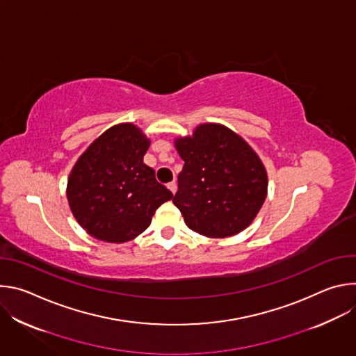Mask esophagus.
I'll use <instances>...</instances> for the list:
<instances>
[{
  "label": "esophagus",
  "instance_id": "34e87169",
  "mask_svg": "<svg viewBox=\"0 0 356 356\" xmlns=\"http://www.w3.org/2000/svg\"><path fill=\"white\" fill-rule=\"evenodd\" d=\"M168 188L175 194L176 193V190H177V184H176V181L173 180V181H170V183H168Z\"/></svg>",
  "mask_w": 356,
  "mask_h": 356
}]
</instances>
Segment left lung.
Instances as JSON below:
<instances>
[{
  "label": "left lung",
  "mask_w": 356,
  "mask_h": 356,
  "mask_svg": "<svg viewBox=\"0 0 356 356\" xmlns=\"http://www.w3.org/2000/svg\"><path fill=\"white\" fill-rule=\"evenodd\" d=\"M184 161L173 198L186 225L209 238L239 234L255 220L268 194V173L249 143L216 122L175 139Z\"/></svg>",
  "instance_id": "left-lung-1"
}]
</instances>
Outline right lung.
I'll return each mask as SVG.
<instances>
[{
    "label": "right lung",
    "mask_w": 356,
    "mask_h": 356,
    "mask_svg": "<svg viewBox=\"0 0 356 356\" xmlns=\"http://www.w3.org/2000/svg\"><path fill=\"white\" fill-rule=\"evenodd\" d=\"M150 140L131 122L101 134L77 159L67 179L73 217L95 239L122 243L142 234L173 194L143 163Z\"/></svg>",
    "instance_id": "1"
}]
</instances>
